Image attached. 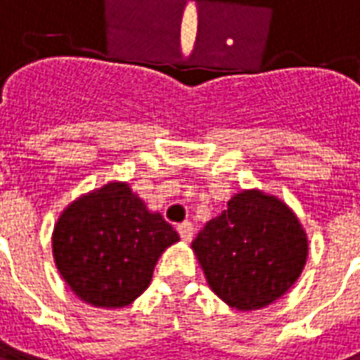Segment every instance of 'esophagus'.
Here are the masks:
<instances>
[{
    "label": "esophagus",
    "mask_w": 360,
    "mask_h": 360,
    "mask_svg": "<svg viewBox=\"0 0 360 360\" xmlns=\"http://www.w3.org/2000/svg\"><path fill=\"white\" fill-rule=\"evenodd\" d=\"M178 233H180V237H182V241L190 243L192 241V237H194V225L190 221H184L178 225Z\"/></svg>",
    "instance_id": "34e87169"
}]
</instances>
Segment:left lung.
<instances>
[{
    "label": "left lung",
    "mask_w": 360,
    "mask_h": 360,
    "mask_svg": "<svg viewBox=\"0 0 360 360\" xmlns=\"http://www.w3.org/2000/svg\"><path fill=\"white\" fill-rule=\"evenodd\" d=\"M210 288L235 309L251 311L282 298L308 259V235L276 195L243 190L192 243Z\"/></svg>",
    "instance_id": "left-lung-1"
}]
</instances>
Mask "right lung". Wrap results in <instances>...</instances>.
Instances as JSON below:
<instances>
[{"label": "right lung", "mask_w": 360, "mask_h": 360, "mask_svg": "<svg viewBox=\"0 0 360 360\" xmlns=\"http://www.w3.org/2000/svg\"><path fill=\"white\" fill-rule=\"evenodd\" d=\"M178 233L125 182L74 200L52 231V257L70 290L96 308H123L148 288Z\"/></svg>", "instance_id": "right-lung-1"}]
</instances>
